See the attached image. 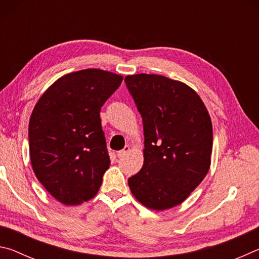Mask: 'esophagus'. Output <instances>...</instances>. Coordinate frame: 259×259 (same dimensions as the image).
Wrapping results in <instances>:
<instances>
[{"label":"esophagus","instance_id":"1","mask_svg":"<svg viewBox=\"0 0 259 259\" xmlns=\"http://www.w3.org/2000/svg\"><path fill=\"white\" fill-rule=\"evenodd\" d=\"M130 152V146H125L123 150H121V151H119L117 152V156L119 157H123V156H125L126 154H128V153Z\"/></svg>","mask_w":259,"mask_h":259}]
</instances>
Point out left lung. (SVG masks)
<instances>
[{"mask_svg": "<svg viewBox=\"0 0 259 259\" xmlns=\"http://www.w3.org/2000/svg\"><path fill=\"white\" fill-rule=\"evenodd\" d=\"M144 126V164L130 191L151 210L183 203L208 174L212 123L200 96L185 83L156 74L124 78Z\"/></svg>", "mask_w": 259, "mask_h": 259, "instance_id": "obj_1", "label": "left lung"}]
</instances>
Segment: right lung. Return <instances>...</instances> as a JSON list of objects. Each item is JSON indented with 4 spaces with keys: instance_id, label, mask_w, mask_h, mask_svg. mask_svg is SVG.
I'll use <instances>...</instances> for the list:
<instances>
[{
    "instance_id": "add662e5",
    "label": "right lung",
    "mask_w": 259,
    "mask_h": 259,
    "mask_svg": "<svg viewBox=\"0 0 259 259\" xmlns=\"http://www.w3.org/2000/svg\"><path fill=\"white\" fill-rule=\"evenodd\" d=\"M123 76L97 68L68 73L48 88L32 112L29 156L43 187L66 205L97 194L111 161L100 108Z\"/></svg>"
}]
</instances>
